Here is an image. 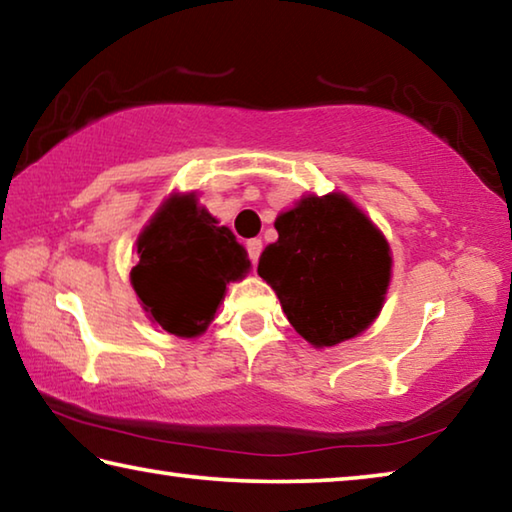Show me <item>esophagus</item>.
Returning <instances> with one entry per match:
<instances>
[{"instance_id": "obj_1", "label": "esophagus", "mask_w": 512, "mask_h": 512, "mask_svg": "<svg viewBox=\"0 0 512 512\" xmlns=\"http://www.w3.org/2000/svg\"><path fill=\"white\" fill-rule=\"evenodd\" d=\"M246 250H248L250 262L257 264L259 262V255H262V239H250L248 244H246Z\"/></svg>"}]
</instances>
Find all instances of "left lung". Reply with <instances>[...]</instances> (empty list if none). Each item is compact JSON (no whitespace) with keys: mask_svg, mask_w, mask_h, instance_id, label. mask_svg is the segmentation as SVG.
Listing matches in <instances>:
<instances>
[{"mask_svg":"<svg viewBox=\"0 0 512 512\" xmlns=\"http://www.w3.org/2000/svg\"><path fill=\"white\" fill-rule=\"evenodd\" d=\"M277 241L259 257L296 332L316 348L361 334L391 280L381 232L343 194L307 196L275 219Z\"/></svg>","mask_w":512,"mask_h":512,"instance_id":"8db88e82","label":"left lung"}]
</instances>
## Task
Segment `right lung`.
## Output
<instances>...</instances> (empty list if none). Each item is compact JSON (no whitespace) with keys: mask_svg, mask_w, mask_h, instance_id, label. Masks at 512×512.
<instances>
[{"mask_svg":"<svg viewBox=\"0 0 512 512\" xmlns=\"http://www.w3.org/2000/svg\"><path fill=\"white\" fill-rule=\"evenodd\" d=\"M250 268L246 250L196 196H171L137 239L133 289L144 311L176 336H198L212 323L225 284Z\"/></svg>","mask_w":512,"mask_h":512,"instance_id":"obj_1","label":"right lung"}]
</instances>
